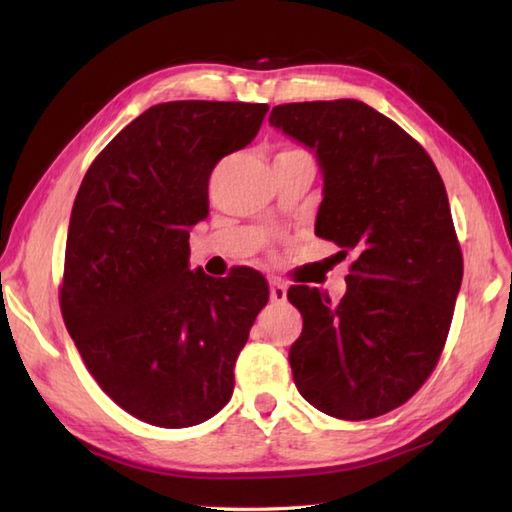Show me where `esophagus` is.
Returning <instances> with one entry per match:
<instances>
[{
    "mask_svg": "<svg viewBox=\"0 0 512 512\" xmlns=\"http://www.w3.org/2000/svg\"><path fill=\"white\" fill-rule=\"evenodd\" d=\"M269 298L271 302H283L287 298V285L280 283V280H271L269 283Z\"/></svg>",
    "mask_w": 512,
    "mask_h": 512,
    "instance_id": "obj_1",
    "label": "esophagus"
}]
</instances>
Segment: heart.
<instances>
[{"label":"heart","instance_id":"b5f03b06","mask_svg":"<svg viewBox=\"0 0 512 512\" xmlns=\"http://www.w3.org/2000/svg\"><path fill=\"white\" fill-rule=\"evenodd\" d=\"M289 152H294V150H289Z\"/></svg>","mask_w":512,"mask_h":512}]
</instances>
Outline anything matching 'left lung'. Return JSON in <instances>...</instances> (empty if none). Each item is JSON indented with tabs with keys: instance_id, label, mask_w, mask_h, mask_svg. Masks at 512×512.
Wrapping results in <instances>:
<instances>
[{
	"instance_id": "8db88e82",
	"label": "left lung",
	"mask_w": 512,
	"mask_h": 512,
	"mask_svg": "<svg viewBox=\"0 0 512 512\" xmlns=\"http://www.w3.org/2000/svg\"><path fill=\"white\" fill-rule=\"evenodd\" d=\"M269 125L316 154V236L356 254L331 302L296 285L302 316L291 344L294 382L340 420L393 411L435 369L462 287V252L442 176L398 123L356 99L276 106Z\"/></svg>"
}]
</instances>
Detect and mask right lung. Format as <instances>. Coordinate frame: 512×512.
<instances>
[{
  "instance_id": "1",
  "label": "right lung",
  "mask_w": 512,
  "mask_h": 512,
  "mask_svg": "<svg viewBox=\"0 0 512 512\" xmlns=\"http://www.w3.org/2000/svg\"><path fill=\"white\" fill-rule=\"evenodd\" d=\"M269 106L170 101L139 114L83 176L61 314L92 378L139 420L185 429L232 398L234 364L269 289L254 269H190L214 165L256 137Z\"/></svg>"
}]
</instances>
